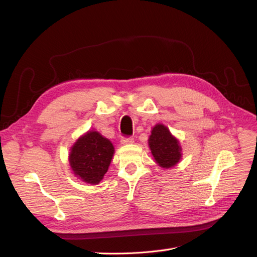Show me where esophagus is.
<instances>
[{
  "label": "esophagus",
  "mask_w": 257,
  "mask_h": 257,
  "mask_svg": "<svg viewBox=\"0 0 257 257\" xmlns=\"http://www.w3.org/2000/svg\"><path fill=\"white\" fill-rule=\"evenodd\" d=\"M133 143H134V138H132V137H123L121 139V144L122 145H131V144H133Z\"/></svg>",
  "instance_id": "obj_1"
}]
</instances>
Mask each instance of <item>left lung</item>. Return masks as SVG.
<instances>
[{
    "label": "left lung",
    "instance_id": "1",
    "mask_svg": "<svg viewBox=\"0 0 257 257\" xmlns=\"http://www.w3.org/2000/svg\"><path fill=\"white\" fill-rule=\"evenodd\" d=\"M154 161L162 168L176 166L182 158V148L178 139L164 124H155L148 139Z\"/></svg>",
    "mask_w": 257,
    "mask_h": 257
}]
</instances>
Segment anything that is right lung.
I'll return each instance as SVG.
<instances>
[{
    "label": "right lung",
    "instance_id": "right-lung-1",
    "mask_svg": "<svg viewBox=\"0 0 257 257\" xmlns=\"http://www.w3.org/2000/svg\"><path fill=\"white\" fill-rule=\"evenodd\" d=\"M69 166L75 177L89 184H98L109 167L114 147L97 131H88L72 146Z\"/></svg>",
    "mask_w": 257,
    "mask_h": 257
}]
</instances>
